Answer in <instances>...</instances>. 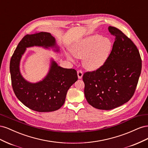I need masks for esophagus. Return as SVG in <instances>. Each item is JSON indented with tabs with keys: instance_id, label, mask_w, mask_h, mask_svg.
<instances>
[{
	"instance_id": "obj_1",
	"label": "esophagus",
	"mask_w": 148,
	"mask_h": 148,
	"mask_svg": "<svg viewBox=\"0 0 148 148\" xmlns=\"http://www.w3.org/2000/svg\"><path fill=\"white\" fill-rule=\"evenodd\" d=\"M77 75H78V77L79 79H81L83 77V71L81 70H79L77 71Z\"/></svg>"
}]
</instances>
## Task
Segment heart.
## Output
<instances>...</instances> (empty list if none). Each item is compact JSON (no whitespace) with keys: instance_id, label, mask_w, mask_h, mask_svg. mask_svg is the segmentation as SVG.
<instances>
[{"instance_id":"obj_1","label":"heart","mask_w":148,"mask_h":148,"mask_svg":"<svg viewBox=\"0 0 148 148\" xmlns=\"http://www.w3.org/2000/svg\"><path fill=\"white\" fill-rule=\"evenodd\" d=\"M112 49V42L109 38L95 34L75 43L70 47V52L75 57L83 58V64L86 69L96 70L104 64Z\"/></svg>"}]
</instances>
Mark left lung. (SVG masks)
Returning <instances> with one entry per match:
<instances>
[{
	"instance_id": "8db88e82",
	"label": "left lung",
	"mask_w": 148,
	"mask_h": 148,
	"mask_svg": "<svg viewBox=\"0 0 148 148\" xmlns=\"http://www.w3.org/2000/svg\"><path fill=\"white\" fill-rule=\"evenodd\" d=\"M115 36L111 52L104 64L85 72L84 96L89 104L101 110H111L123 105L135 92L142 63L136 45L119 29L109 26Z\"/></svg>"
}]
</instances>
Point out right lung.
I'll return each mask as SVG.
<instances>
[{
    "label": "right lung",
    "instance_id": "add662e5",
    "mask_svg": "<svg viewBox=\"0 0 148 148\" xmlns=\"http://www.w3.org/2000/svg\"><path fill=\"white\" fill-rule=\"evenodd\" d=\"M34 46H56L55 38L46 32L27 34L22 38L10 62L13 90L18 99L31 110L39 112L57 110L64 105L70 87L77 81V72L73 69L62 68L52 61L49 72L42 81L37 83L26 81L20 72V61L26 48Z\"/></svg>",
    "mask_w": 148,
    "mask_h": 148
}]
</instances>
